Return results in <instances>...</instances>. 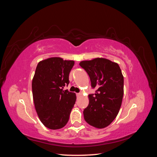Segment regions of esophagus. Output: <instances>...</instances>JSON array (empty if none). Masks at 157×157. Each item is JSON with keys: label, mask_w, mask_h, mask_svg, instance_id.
I'll return each instance as SVG.
<instances>
[{"label": "esophagus", "mask_w": 157, "mask_h": 157, "mask_svg": "<svg viewBox=\"0 0 157 157\" xmlns=\"http://www.w3.org/2000/svg\"><path fill=\"white\" fill-rule=\"evenodd\" d=\"M77 96L78 97L81 96H82V93H80V92H79V93H77Z\"/></svg>", "instance_id": "1"}]
</instances>
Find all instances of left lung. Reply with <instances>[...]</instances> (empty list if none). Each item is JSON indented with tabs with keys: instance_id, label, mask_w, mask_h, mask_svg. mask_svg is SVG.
I'll use <instances>...</instances> for the list:
<instances>
[{
	"instance_id": "obj_1",
	"label": "left lung",
	"mask_w": 157,
	"mask_h": 157,
	"mask_svg": "<svg viewBox=\"0 0 157 157\" xmlns=\"http://www.w3.org/2000/svg\"><path fill=\"white\" fill-rule=\"evenodd\" d=\"M80 66L88 74L91 86L98 88L88 96V106L83 111L86 122L95 128L108 126L117 117L124 94V77L118 63L98 58L82 61Z\"/></svg>"
}]
</instances>
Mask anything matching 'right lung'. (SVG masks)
Returning a JSON list of instances; mask_svg holds the SVG:
<instances>
[{"instance_id":"right-lung-1","label":"right lung","mask_w":157,"mask_h":157,"mask_svg":"<svg viewBox=\"0 0 157 157\" xmlns=\"http://www.w3.org/2000/svg\"><path fill=\"white\" fill-rule=\"evenodd\" d=\"M72 60L54 57L38 63L32 80L35 107L41 122L51 130L64 127L76 101V94L63 88L69 83Z\"/></svg>"}]
</instances>
